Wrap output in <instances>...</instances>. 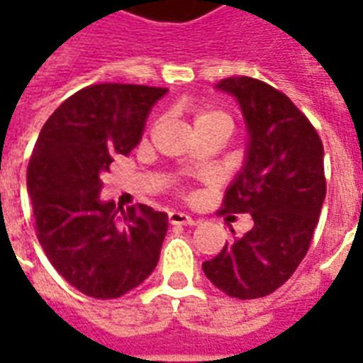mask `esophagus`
<instances>
[{"label":"esophagus","mask_w":363,"mask_h":363,"mask_svg":"<svg viewBox=\"0 0 363 363\" xmlns=\"http://www.w3.org/2000/svg\"><path fill=\"white\" fill-rule=\"evenodd\" d=\"M169 223H173V225H192L194 220L190 218L189 213L184 212H169Z\"/></svg>","instance_id":"obj_1"}]
</instances>
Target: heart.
Wrapping results in <instances>:
<instances>
[{"label": "heart", "mask_w": 363, "mask_h": 363, "mask_svg": "<svg viewBox=\"0 0 363 363\" xmlns=\"http://www.w3.org/2000/svg\"><path fill=\"white\" fill-rule=\"evenodd\" d=\"M212 126H223L233 130V120L228 112L220 111V108H200L194 116V128L202 130V128Z\"/></svg>", "instance_id": "1"}]
</instances>
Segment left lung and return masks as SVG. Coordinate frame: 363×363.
<instances>
[{"label":"left lung","mask_w":363,"mask_h":363,"mask_svg":"<svg viewBox=\"0 0 363 363\" xmlns=\"http://www.w3.org/2000/svg\"><path fill=\"white\" fill-rule=\"evenodd\" d=\"M218 89L237 96L249 130L247 161L220 213H251L255 225L202 270L225 296L257 299L288 281L309 251L327 194L323 142L272 85L243 75L221 79Z\"/></svg>","instance_id":"8db88e82"}]
</instances>
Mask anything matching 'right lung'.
Here are the masks:
<instances>
[{
	"instance_id": "right-lung-1",
	"label": "right lung",
	"mask_w": 363,
	"mask_h": 363,
	"mask_svg": "<svg viewBox=\"0 0 363 363\" xmlns=\"http://www.w3.org/2000/svg\"><path fill=\"white\" fill-rule=\"evenodd\" d=\"M165 87L96 83L60 104L38 134L27 169L36 237L58 274L82 294L116 299L157 267L167 213L138 204L116 218L101 202L103 174L140 143Z\"/></svg>"
}]
</instances>
